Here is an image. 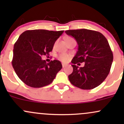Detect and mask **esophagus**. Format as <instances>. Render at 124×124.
<instances>
[{
	"mask_svg": "<svg viewBox=\"0 0 124 124\" xmlns=\"http://www.w3.org/2000/svg\"><path fill=\"white\" fill-rule=\"evenodd\" d=\"M66 66V64L62 63V67H63V68H65V67Z\"/></svg>",
	"mask_w": 124,
	"mask_h": 124,
	"instance_id": "1",
	"label": "esophagus"
}]
</instances>
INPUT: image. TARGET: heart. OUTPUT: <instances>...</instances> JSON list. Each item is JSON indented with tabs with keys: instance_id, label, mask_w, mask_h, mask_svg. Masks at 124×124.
I'll return each mask as SVG.
<instances>
[{
	"instance_id": "b5f03b06",
	"label": "heart",
	"mask_w": 124,
	"mask_h": 124,
	"mask_svg": "<svg viewBox=\"0 0 124 124\" xmlns=\"http://www.w3.org/2000/svg\"><path fill=\"white\" fill-rule=\"evenodd\" d=\"M70 38V37H68ZM69 56L68 54H61L59 55V59L63 62H66L69 59Z\"/></svg>"
}]
</instances>
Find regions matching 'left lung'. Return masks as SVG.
<instances>
[{
    "mask_svg": "<svg viewBox=\"0 0 124 124\" xmlns=\"http://www.w3.org/2000/svg\"><path fill=\"white\" fill-rule=\"evenodd\" d=\"M65 32L78 44V51L71 61L73 70L68 76L70 82L83 90L99 86L109 74L113 61L107 39L100 32L90 30H70ZM82 62H85L83 67L76 65Z\"/></svg>",
    "mask_w": 124,
    "mask_h": 124,
    "instance_id": "1",
    "label": "left lung"
}]
</instances>
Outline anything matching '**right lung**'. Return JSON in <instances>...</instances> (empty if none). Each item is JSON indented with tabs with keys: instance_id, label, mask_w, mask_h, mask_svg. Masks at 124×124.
I'll use <instances>...</instances> for the list:
<instances>
[{
	"instance_id": "right-lung-1",
	"label": "right lung",
	"mask_w": 124,
	"mask_h": 124,
	"mask_svg": "<svg viewBox=\"0 0 124 124\" xmlns=\"http://www.w3.org/2000/svg\"><path fill=\"white\" fill-rule=\"evenodd\" d=\"M63 31L32 30L23 32L14 45L12 66L20 79L27 86L39 88L53 82L62 68L58 60H42L53 49Z\"/></svg>"
}]
</instances>
